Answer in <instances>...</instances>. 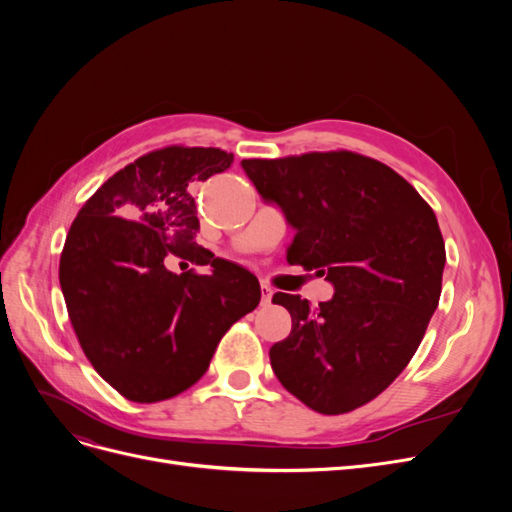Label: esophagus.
Wrapping results in <instances>:
<instances>
[{"instance_id": "34e87169", "label": "esophagus", "mask_w": 512, "mask_h": 512, "mask_svg": "<svg viewBox=\"0 0 512 512\" xmlns=\"http://www.w3.org/2000/svg\"><path fill=\"white\" fill-rule=\"evenodd\" d=\"M273 297V288L269 284H260V305H269Z\"/></svg>"}]
</instances>
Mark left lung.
<instances>
[{
	"mask_svg": "<svg viewBox=\"0 0 512 512\" xmlns=\"http://www.w3.org/2000/svg\"><path fill=\"white\" fill-rule=\"evenodd\" d=\"M241 166L297 230L286 260L335 288L318 307L273 294L292 318L269 350L277 380L320 414L365 406L406 369L438 307L446 252L436 213L393 168L354 151Z\"/></svg>",
	"mask_w": 512,
	"mask_h": 512,
	"instance_id": "obj_1",
	"label": "left lung"
}]
</instances>
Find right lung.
Masks as SVG:
<instances>
[{
  "label": "right lung",
  "mask_w": 512,
  "mask_h": 512,
  "mask_svg": "<svg viewBox=\"0 0 512 512\" xmlns=\"http://www.w3.org/2000/svg\"><path fill=\"white\" fill-rule=\"evenodd\" d=\"M232 153L170 145L121 168L76 215L59 284L79 344L130 401L156 404L190 389L224 333L260 303L256 277L196 243L194 181L224 173ZM211 264L200 276L170 261Z\"/></svg>",
  "instance_id": "1"
}]
</instances>
